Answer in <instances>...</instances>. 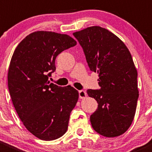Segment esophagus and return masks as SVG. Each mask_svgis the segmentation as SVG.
Listing matches in <instances>:
<instances>
[{
	"label": "esophagus",
	"mask_w": 152,
	"mask_h": 152,
	"mask_svg": "<svg viewBox=\"0 0 152 152\" xmlns=\"http://www.w3.org/2000/svg\"><path fill=\"white\" fill-rule=\"evenodd\" d=\"M79 96L80 99H85L86 96H87V93H86L85 90H81L79 91Z\"/></svg>",
	"instance_id": "1"
}]
</instances>
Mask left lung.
I'll list each match as a JSON object with an SVG mask.
<instances>
[{
  "label": "left lung",
  "instance_id": "obj_1",
  "mask_svg": "<svg viewBox=\"0 0 152 152\" xmlns=\"http://www.w3.org/2000/svg\"><path fill=\"white\" fill-rule=\"evenodd\" d=\"M90 70L99 73L98 90H87L99 104L90 115L93 129L107 137L124 134L132 123L138 99L137 72L129 50L116 35L100 26L73 34Z\"/></svg>",
  "mask_w": 152,
  "mask_h": 152
}]
</instances>
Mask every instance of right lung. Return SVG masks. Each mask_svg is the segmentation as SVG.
<instances>
[{
  "mask_svg": "<svg viewBox=\"0 0 152 152\" xmlns=\"http://www.w3.org/2000/svg\"><path fill=\"white\" fill-rule=\"evenodd\" d=\"M76 40L67 34L36 31L15 49L8 72L12 103L26 128L40 140H53L67 132L79 93L71 86L59 87L48 77L56 70L55 59Z\"/></svg>",
  "mask_w": 152,
  "mask_h": 152,
  "instance_id": "right-lung-1",
  "label": "right lung"
}]
</instances>
